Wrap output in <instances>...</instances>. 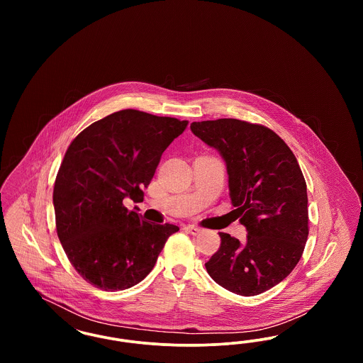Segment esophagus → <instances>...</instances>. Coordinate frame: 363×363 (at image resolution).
I'll use <instances>...</instances> for the list:
<instances>
[{"label":"esophagus","mask_w":363,"mask_h":363,"mask_svg":"<svg viewBox=\"0 0 363 363\" xmlns=\"http://www.w3.org/2000/svg\"><path fill=\"white\" fill-rule=\"evenodd\" d=\"M184 230H185L186 233H190L191 235H197V234H200V233H201V228H200V227L193 225H185V227H184Z\"/></svg>","instance_id":"1"}]
</instances>
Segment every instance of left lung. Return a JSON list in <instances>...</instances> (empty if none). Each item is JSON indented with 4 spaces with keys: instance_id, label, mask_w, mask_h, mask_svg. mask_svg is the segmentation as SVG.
Here are the masks:
<instances>
[{
    "instance_id": "obj_1",
    "label": "left lung",
    "mask_w": 363,
    "mask_h": 363,
    "mask_svg": "<svg viewBox=\"0 0 363 363\" xmlns=\"http://www.w3.org/2000/svg\"><path fill=\"white\" fill-rule=\"evenodd\" d=\"M193 135L219 151L246 241L219 233L206 262L209 277L243 296L264 293L291 274L309 235L306 182L289 145L267 126L220 118L193 122Z\"/></svg>"
}]
</instances>
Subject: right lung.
<instances>
[{
  "label": "right lung",
  "instance_id": "obj_1",
  "mask_svg": "<svg viewBox=\"0 0 363 363\" xmlns=\"http://www.w3.org/2000/svg\"><path fill=\"white\" fill-rule=\"evenodd\" d=\"M188 121L126 108L91 123L70 143L52 204L60 242L79 275L104 291L147 277L178 225H152L123 199L141 200L164 150Z\"/></svg>",
  "mask_w": 363,
  "mask_h": 363
}]
</instances>
